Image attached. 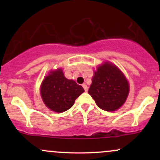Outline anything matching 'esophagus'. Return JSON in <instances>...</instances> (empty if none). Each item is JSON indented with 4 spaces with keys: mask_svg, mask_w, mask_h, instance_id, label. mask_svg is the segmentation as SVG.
<instances>
[{
    "mask_svg": "<svg viewBox=\"0 0 160 160\" xmlns=\"http://www.w3.org/2000/svg\"><path fill=\"white\" fill-rule=\"evenodd\" d=\"M82 87H83V89H84V90H85V92H87V91H88V87H87V86H86L85 83L82 84Z\"/></svg>",
    "mask_w": 160,
    "mask_h": 160,
    "instance_id": "esophagus-1",
    "label": "esophagus"
}]
</instances>
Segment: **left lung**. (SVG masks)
<instances>
[{
    "mask_svg": "<svg viewBox=\"0 0 160 160\" xmlns=\"http://www.w3.org/2000/svg\"><path fill=\"white\" fill-rule=\"evenodd\" d=\"M128 91V81L122 73L115 65L106 62L97 68L88 92L98 108L113 111L124 104Z\"/></svg>",
    "mask_w": 160,
    "mask_h": 160,
    "instance_id": "obj_1",
    "label": "left lung"
}]
</instances>
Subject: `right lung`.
I'll list each match as a JSON object with an SVG mask.
<instances>
[{
    "label": "right lung",
    "instance_id": "obj_1",
    "mask_svg": "<svg viewBox=\"0 0 160 160\" xmlns=\"http://www.w3.org/2000/svg\"><path fill=\"white\" fill-rule=\"evenodd\" d=\"M84 92L83 88L64 76L62 69L51 71L42 82L40 94L49 109L62 113L70 109Z\"/></svg>",
    "mask_w": 160,
    "mask_h": 160
}]
</instances>
